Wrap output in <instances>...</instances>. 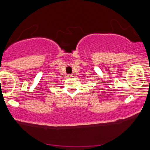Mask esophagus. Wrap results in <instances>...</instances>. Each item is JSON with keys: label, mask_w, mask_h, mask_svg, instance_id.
<instances>
[{"label": "esophagus", "mask_w": 150, "mask_h": 150, "mask_svg": "<svg viewBox=\"0 0 150 150\" xmlns=\"http://www.w3.org/2000/svg\"><path fill=\"white\" fill-rule=\"evenodd\" d=\"M72 77H73V75H67V78H72Z\"/></svg>", "instance_id": "obj_1"}]
</instances>
